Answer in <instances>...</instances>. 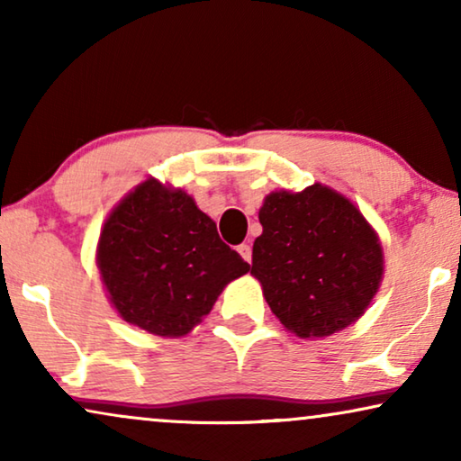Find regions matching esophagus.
Segmentation results:
<instances>
[{
    "label": "esophagus",
    "mask_w": 461,
    "mask_h": 461,
    "mask_svg": "<svg viewBox=\"0 0 461 461\" xmlns=\"http://www.w3.org/2000/svg\"><path fill=\"white\" fill-rule=\"evenodd\" d=\"M237 251H239V254H241V258H243L245 262H251V245L249 243H241L237 248Z\"/></svg>",
    "instance_id": "34e87169"
}]
</instances>
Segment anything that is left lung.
<instances>
[{
	"instance_id": "8db88e82",
	"label": "left lung",
	"mask_w": 461,
	"mask_h": 461,
	"mask_svg": "<svg viewBox=\"0 0 461 461\" xmlns=\"http://www.w3.org/2000/svg\"><path fill=\"white\" fill-rule=\"evenodd\" d=\"M251 275L270 311L298 338H327L367 311L384 279V249L361 210L331 186L273 191L258 213Z\"/></svg>"
}]
</instances>
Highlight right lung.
I'll return each mask as SVG.
<instances>
[{
  "label": "right lung",
  "mask_w": 461,
  "mask_h": 461,
  "mask_svg": "<svg viewBox=\"0 0 461 461\" xmlns=\"http://www.w3.org/2000/svg\"><path fill=\"white\" fill-rule=\"evenodd\" d=\"M106 298L125 323L182 338L249 264L191 194L147 178L106 216L96 245Z\"/></svg>",
  "instance_id": "obj_1"
}]
</instances>
